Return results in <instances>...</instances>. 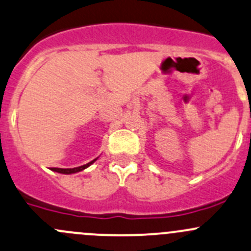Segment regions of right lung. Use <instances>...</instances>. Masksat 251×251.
<instances>
[{
    "label": "right lung",
    "instance_id": "add662e5",
    "mask_svg": "<svg viewBox=\"0 0 251 251\" xmlns=\"http://www.w3.org/2000/svg\"><path fill=\"white\" fill-rule=\"evenodd\" d=\"M96 159L92 160L91 162L86 163V165H83V166H79V167H75V168H56V167H51V171H55V172H59V173H63V174H71V173H77V172H80V171L85 170L86 167H89V166L91 165V163H94Z\"/></svg>",
    "mask_w": 251,
    "mask_h": 251
}]
</instances>
